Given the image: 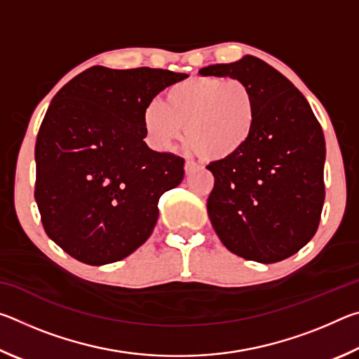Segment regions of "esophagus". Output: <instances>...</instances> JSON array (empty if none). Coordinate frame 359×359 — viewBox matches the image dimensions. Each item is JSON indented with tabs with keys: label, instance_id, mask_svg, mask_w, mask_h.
<instances>
[{
	"label": "esophagus",
	"instance_id": "esophagus-1",
	"mask_svg": "<svg viewBox=\"0 0 359 359\" xmlns=\"http://www.w3.org/2000/svg\"><path fill=\"white\" fill-rule=\"evenodd\" d=\"M184 169H185V174H191L193 171H196L198 166H196V163H193V161H185Z\"/></svg>",
	"mask_w": 359,
	"mask_h": 359
}]
</instances>
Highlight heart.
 <instances>
[{
  "mask_svg": "<svg viewBox=\"0 0 359 359\" xmlns=\"http://www.w3.org/2000/svg\"><path fill=\"white\" fill-rule=\"evenodd\" d=\"M257 96L247 83L223 77H191L150 101L142 111V128L150 147L169 150L184 135L205 161L238 156L257 130Z\"/></svg>",
  "mask_w": 359,
  "mask_h": 359,
  "instance_id": "b5f03b06",
  "label": "heart"
}]
</instances>
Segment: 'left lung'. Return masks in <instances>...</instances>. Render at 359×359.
<instances>
[{"label": "left lung", "mask_w": 359, "mask_h": 359, "mask_svg": "<svg viewBox=\"0 0 359 359\" xmlns=\"http://www.w3.org/2000/svg\"><path fill=\"white\" fill-rule=\"evenodd\" d=\"M201 76L231 77L257 96L252 141L238 156L208 166L215 184L208 214L223 245L271 264L291 257L317 233L325 203V136L304 95L263 60L210 65Z\"/></svg>", "instance_id": "obj_1"}]
</instances>
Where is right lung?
Instances as JSON below:
<instances>
[{
	"label": "right lung",
	"mask_w": 359,
	"mask_h": 359,
	"mask_svg": "<svg viewBox=\"0 0 359 359\" xmlns=\"http://www.w3.org/2000/svg\"><path fill=\"white\" fill-rule=\"evenodd\" d=\"M187 77L92 66L53 96L36 139L34 199L47 236L72 258L115 263L150 238L184 158L147 147L142 111Z\"/></svg>",
	"instance_id": "1"
}]
</instances>
